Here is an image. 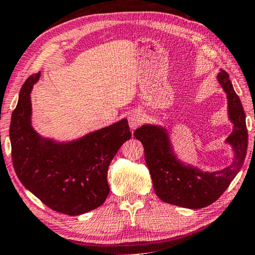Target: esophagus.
Listing matches in <instances>:
<instances>
[{
  "label": "esophagus",
  "mask_w": 255,
  "mask_h": 255,
  "mask_svg": "<svg viewBox=\"0 0 255 255\" xmlns=\"http://www.w3.org/2000/svg\"><path fill=\"white\" fill-rule=\"evenodd\" d=\"M144 119H145V116L142 111H134V112H131V114L128 118L129 127H130L131 130H135L136 128L141 126Z\"/></svg>",
  "instance_id": "1"
}]
</instances>
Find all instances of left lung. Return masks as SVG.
I'll return each instance as SVG.
<instances>
[{
    "mask_svg": "<svg viewBox=\"0 0 255 255\" xmlns=\"http://www.w3.org/2000/svg\"><path fill=\"white\" fill-rule=\"evenodd\" d=\"M217 80L227 93L229 119L234 124V130L227 138L235 152L230 166L216 172H203L182 164L175 157L166 129L160 126L143 125L134 132L144 146L153 189L164 202L189 209L209 206L223 194L243 166L249 141L245 112L227 71L221 70Z\"/></svg>",
    "mask_w": 255,
    "mask_h": 255,
    "instance_id": "obj_1",
    "label": "left lung"
}]
</instances>
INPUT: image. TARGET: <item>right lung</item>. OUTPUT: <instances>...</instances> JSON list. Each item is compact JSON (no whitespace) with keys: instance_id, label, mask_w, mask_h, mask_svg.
Masks as SVG:
<instances>
[{"instance_id":"right-lung-1","label":"right lung","mask_w":255,"mask_h":255,"mask_svg":"<svg viewBox=\"0 0 255 255\" xmlns=\"http://www.w3.org/2000/svg\"><path fill=\"white\" fill-rule=\"evenodd\" d=\"M40 77L31 75L20 89L10 124V142L17 177L51 209L69 216L85 214L105 202L107 170L118 150L130 138L128 121L102 128L68 143L42 138L31 126L30 92Z\"/></svg>"}]
</instances>
